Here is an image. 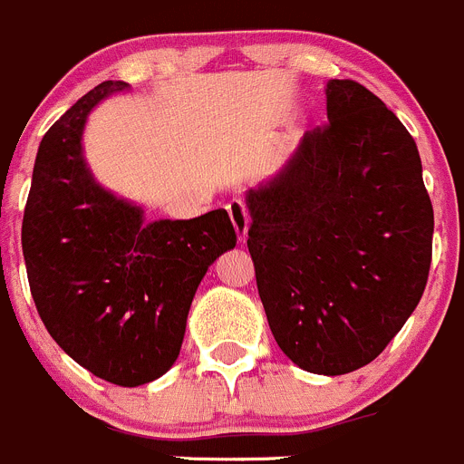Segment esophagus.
I'll return each mask as SVG.
<instances>
[{"label": "esophagus", "instance_id": "obj_1", "mask_svg": "<svg viewBox=\"0 0 464 464\" xmlns=\"http://www.w3.org/2000/svg\"><path fill=\"white\" fill-rule=\"evenodd\" d=\"M227 210H228V218H231L233 228H236L237 242H245L246 240V231H249V215H246L245 203L231 201L227 206Z\"/></svg>", "mask_w": 464, "mask_h": 464}]
</instances>
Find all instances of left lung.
<instances>
[{"instance_id": "8db88e82", "label": "left lung", "mask_w": 464, "mask_h": 464, "mask_svg": "<svg viewBox=\"0 0 464 464\" xmlns=\"http://www.w3.org/2000/svg\"><path fill=\"white\" fill-rule=\"evenodd\" d=\"M327 123L246 192L256 285L275 341L300 369L373 362L423 295L432 203L405 125L353 80H330Z\"/></svg>"}]
</instances>
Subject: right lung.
<instances>
[{
    "instance_id": "obj_1",
    "label": "right lung",
    "mask_w": 464,
    "mask_h": 464,
    "mask_svg": "<svg viewBox=\"0 0 464 464\" xmlns=\"http://www.w3.org/2000/svg\"><path fill=\"white\" fill-rule=\"evenodd\" d=\"M125 82H102L38 146L23 254L38 315L80 366L140 387L179 359L194 293L236 246L224 208L144 224V210L95 183L82 153L86 116Z\"/></svg>"
}]
</instances>
